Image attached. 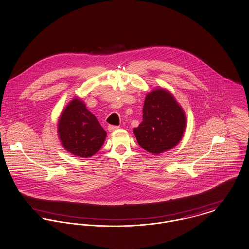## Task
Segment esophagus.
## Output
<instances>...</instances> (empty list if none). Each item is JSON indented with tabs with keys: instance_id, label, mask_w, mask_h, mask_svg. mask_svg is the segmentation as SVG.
<instances>
[{
	"instance_id": "34e87169",
	"label": "esophagus",
	"mask_w": 249,
	"mask_h": 249,
	"mask_svg": "<svg viewBox=\"0 0 249 249\" xmlns=\"http://www.w3.org/2000/svg\"><path fill=\"white\" fill-rule=\"evenodd\" d=\"M107 128H108V131L112 132L114 130H117L119 128V126H117V125H108Z\"/></svg>"
}]
</instances>
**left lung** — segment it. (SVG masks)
Instances as JSON below:
<instances>
[{"label": "left lung", "mask_w": 249, "mask_h": 249, "mask_svg": "<svg viewBox=\"0 0 249 249\" xmlns=\"http://www.w3.org/2000/svg\"><path fill=\"white\" fill-rule=\"evenodd\" d=\"M185 126V114L172 94L156 89L146 95L142 122L133 132L141 147L152 154H160L179 143Z\"/></svg>", "instance_id": "left-lung-1"}]
</instances>
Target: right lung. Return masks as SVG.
Returning a JSON list of instances; mask_svg holds the SVG:
<instances>
[{
  "instance_id": "obj_1",
  "label": "right lung",
  "mask_w": 249,
  "mask_h": 249,
  "mask_svg": "<svg viewBox=\"0 0 249 249\" xmlns=\"http://www.w3.org/2000/svg\"><path fill=\"white\" fill-rule=\"evenodd\" d=\"M58 134L65 149L82 158L96 154L107 137L96 116L79 98L73 99L61 114Z\"/></svg>"
}]
</instances>
